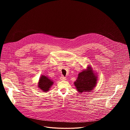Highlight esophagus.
Masks as SVG:
<instances>
[{
    "instance_id": "34e87169",
    "label": "esophagus",
    "mask_w": 130,
    "mask_h": 130,
    "mask_svg": "<svg viewBox=\"0 0 130 130\" xmlns=\"http://www.w3.org/2000/svg\"><path fill=\"white\" fill-rule=\"evenodd\" d=\"M60 80H61V81H65V80H66V78L64 77L63 76H62L61 77V78H60Z\"/></svg>"
}]
</instances>
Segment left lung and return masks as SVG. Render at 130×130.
Wrapping results in <instances>:
<instances>
[{
	"mask_svg": "<svg viewBox=\"0 0 130 130\" xmlns=\"http://www.w3.org/2000/svg\"><path fill=\"white\" fill-rule=\"evenodd\" d=\"M97 76L92 70L91 67L88 65L87 68L79 72L76 81L74 84L78 92L81 93L90 92L96 86Z\"/></svg>",
	"mask_w": 130,
	"mask_h": 130,
	"instance_id": "1",
	"label": "left lung"
}]
</instances>
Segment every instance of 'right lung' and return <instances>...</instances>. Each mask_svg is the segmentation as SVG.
Listing matches in <instances>:
<instances>
[{"instance_id":"add662e5","label":"right lung","mask_w":130,"mask_h":130,"mask_svg":"<svg viewBox=\"0 0 130 130\" xmlns=\"http://www.w3.org/2000/svg\"><path fill=\"white\" fill-rule=\"evenodd\" d=\"M53 84V82L52 80L45 75H42L40 78L38 86L43 91L47 92L49 91Z\"/></svg>"}]
</instances>
